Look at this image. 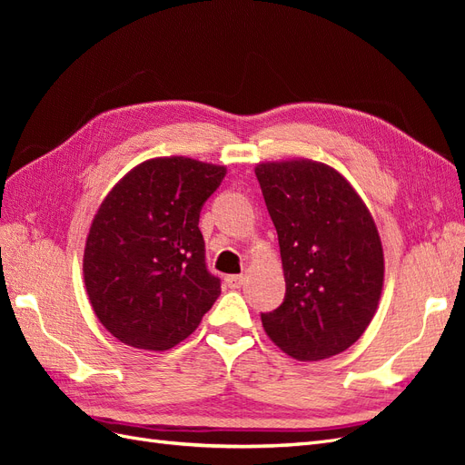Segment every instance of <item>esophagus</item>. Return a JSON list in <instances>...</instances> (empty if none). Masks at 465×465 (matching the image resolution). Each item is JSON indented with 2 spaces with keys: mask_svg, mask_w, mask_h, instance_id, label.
Instances as JSON below:
<instances>
[{
  "mask_svg": "<svg viewBox=\"0 0 465 465\" xmlns=\"http://www.w3.org/2000/svg\"><path fill=\"white\" fill-rule=\"evenodd\" d=\"M227 285L231 287V289H241L242 285H244V281H246V277L244 275H227Z\"/></svg>",
  "mask_w": 465,
  "mask_h": 465,
  "instance_id": "obj_1",
  "label": "esophagus"
}]
</instances>
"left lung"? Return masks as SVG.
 Wrapping results in <instances>:
<instances>
[{
	"mask_svg": "<svg viewBox=\"0 0 465 465\" xmlns=\"http://www.w3.org/2000/svg\"><path fill=\"white\" fill-rule=\"evenodd\" d=\"M275 224L285 299L262 312L272 341L299 361L353 345L382 292L384 254L367 205L333 168L314 161L256 166Z\"/></svg>",
	"mask_w": 465,
	"mask_h": 465,
	"instance_id": "left-lung-1",
	"label": "left lung"
}]
</instances>
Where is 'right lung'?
<instances>
[{"instance_id": "1", "label": "right lung", "mask_w": 465, "mask_h": 465, "mask_svg": "<svg viewBox=\"0 0 465 465\" xmlns=\"http://www.w3.org/2000/svg\"><path fill=\"white\" fill-rule=\"evenodd\" d=\"M227 174L186 157L135 166L98 207L83 273L96 318L125 345L166 351L200 326L221 294L200 213Z\"/></svg>"}]
</instances>
